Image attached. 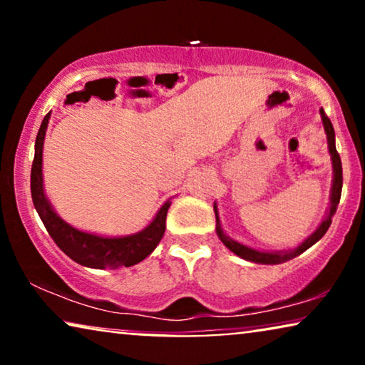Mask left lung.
<instances>
[{
  "instance_id": "left-lung-1",
  "label": "left lung",
  "mask_w": 365,
  "mask_h": 365,
  "mask_svg": "<svg viewBox=\"0 0 365 365\" xmlns=\"http://www.w3.org/2000/svg\"><path fill=\"white\" fill-rule=\"evenodd\" d=\"M321 119L324 124V131H326L327 136V149L329 154H331V161H332V186H331V197H329V207L326 211V216H324L322 222L319 224L316 231H314L311 236H307L304 241L296 246L294 249H287V251H261V249H254L249 247L246 244L236 241V239L229 237L224 229L221 226V219H219V211H217V204L214 202V212H216V232L217 237L221 239V242L226 246L229 251L236 254L241 259H246L249 262H256V264H281L286 261H291V259L301 256L304 251H307L309 247L314 246L319 239H321L324 234L327 232L329 226H331L334 214L337 211L339 201H341V192H342V163L341 158H339V153L336 149V133H334L332 123L331 119L326 116L324 109H321Z\"/></svg>"
}]
</instances>
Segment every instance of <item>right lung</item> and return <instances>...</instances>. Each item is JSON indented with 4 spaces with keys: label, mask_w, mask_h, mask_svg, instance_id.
Listing matches in <instances>:
<instances>
[{
    "label": "right lung",
    "mask_w": 365,
    "mask_h": 365,
    "mask_svg": "<svg viewBox=\"0 0 365 365\" xmlns=\"http://www.w3.org/2000/svg\"><path fill=\"white\" fill-rule=\"evenodd\" d=\"M51 113L44 116L34 143V159L31 168V197L36 212L58 247L74 262L91 269L131 267L151 254L166 231L168 209L171 197L159 207L156 216L139 232L128 236H101L71 226L54 211L53 204L44 192L43 184V148L44 136Z\"/></svg>",
    "instance_id": "add662e5"
}]
</instances>
